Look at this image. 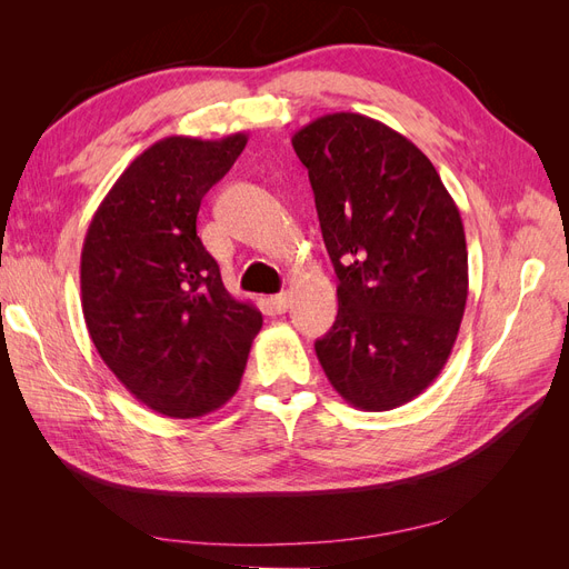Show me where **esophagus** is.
Masks as SVG:
<instances>
[{
  "mask_svg": "<svg viewBox=\"0 0 569 569\" xmlns=\"http://www.w3.org/2000/svg\"><path fill=\"white\" fill-rule=\"evenodd\" d=\"M270 306H272L278 313H284L287 308H289V295H287V291H280V295L270 297Z\"/></svg>",
  "mask_w": 569,
  "mask_h": 569,
  "instance_id": "obj_1",
  "label": "esophagus"
}]
</instances>
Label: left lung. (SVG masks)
I'll return each instance as SVG.
<instances>
[{
    "label": "left lung",
    "instance_id": "left-lung-1",
    "mask_svg": "<svg viewBox=\"0 0 569 569\" xmlns=\"http://www.w3.org/2000/svg\"><path fill=\"white\" fill-rule=\"evenodd\" d=\"M308 168L339 278L332 330L316 341L343 401L391 410L446 366L468 301V247L437 168L401 132L327 113L291 137Z\"/></svg>",
    "mask_w": 569,
    "mask_h": 569
}]
</instances>
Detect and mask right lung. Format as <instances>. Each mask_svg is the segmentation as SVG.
I'll return each mask as SVG.
<instances>
[{
	"instance_id": "right-lung-1",
	"label": "right lung",
	"mask_w": 569,
	"mask_h": 569,
	"mask_svg": "<svg viewBox=\"0 0 569 569\" xmlns=\"http://www.w3.org/2000/svg\"><path fill=\"white\" fill-rule=\"evenodd\" d=\"M244 147V132L159 140L123 170L84 234L88 332L118 382L168 418L228 403L263 325L253 303L226 289L197 237L203 194Z\"/></svg>"
}]
</instances>
